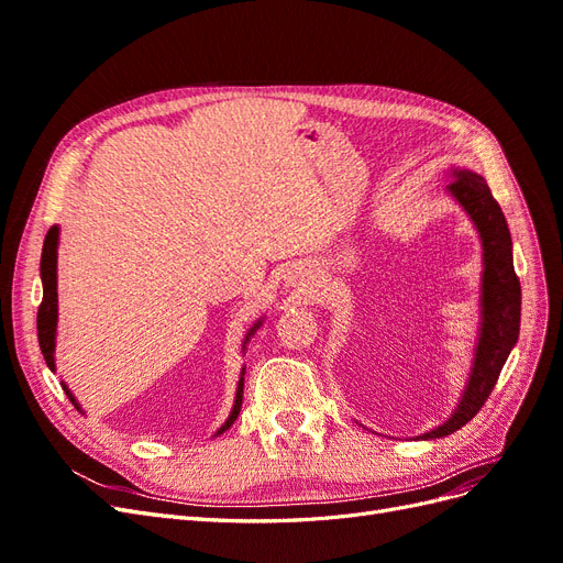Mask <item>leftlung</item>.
I'll return each mask as SVG.
<instances>
[{
    "instance_id": "1",
    "label": "left lung",
    "mask_w": 563,
    "mask_h": 563,
    "mask_svg": "<svg viewBox=\"0 0 563 563\" xmlns=\"http://www.w3.org/2000/svg\"><path fill=\"white\" fill-rule=\"evenodd\" d=\"M449 185L453 197L472 216L484 244V284H482V338L467 389L457 411L420 439H439L467 424L490 397L500 371L512 352L521 327V284L512 263V236L507 230L500 203L490 195L488 183L472 172H453Z\"/></svg>"
}]
</instances>
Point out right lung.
<instances>
[{
	"mask_svg": "<svg viewBox=\"0 0 563 563\" xmlns=\"http://www.w3.org/2000/svg\"><path fill=\"white\" fill-rule=\"evenodd\" d=\"M56 249H58V228H51L44 236V249H42V284H44V296H42V305L37 310V335H40V347L46 360V366L54 371V340H56V319H58V294H56ZM261 323V321H258ZM258 323L249 331V335H253V331L258 329ZM246 335V340H249ZM65 389V395L70 397V401L77 406L75 397L70 395V389ZM242 397H244V378H240V387H236V399H234V408L228 418V422L223 428L218 430L225 432L230 424L236 420L242 411ZM79 408V406H77Z\"/></svg>",
	"mask_w": 563,
	"mask_h": 563,
	"instance_id": "add662e5",
	"label": "right lung"
}]
</instances>
